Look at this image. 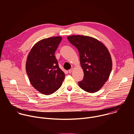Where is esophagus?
<instances>
[{"instance_id":"obj_1","label":"esophagus","mask_w":134,"mask_h":134,"mask_svg":"<svg viewBox=\"0 0 134 134\" xmlns=\"http://www.w3.org/2000/svg\"><path fill=\"white\" fill-rule=\"evenodd\" d=\"M72 70H73V69H72V68H71V69H69V70H68V72H69V74H71V72L72 71Z\"/></svg>"}]
</instances>
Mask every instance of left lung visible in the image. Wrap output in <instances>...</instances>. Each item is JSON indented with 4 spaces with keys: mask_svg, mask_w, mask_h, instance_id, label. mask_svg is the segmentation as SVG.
Segmentation results:
<instances>
[{
    "mask_svg": "<svg viewBox=\"0 0 134 134\" xmlns=\"http://www.w3.org/2000/svg\"><path fill=\"white\" fill-rule=\"evenodd\" d=\"M69 41L79 50L84 79L79 86L88 93L99 91L109 79L112 63L107 48L99 40L85 35L67 37Z\"/></svg>",
    "mask_w": 134,
    "mask_h": 134,
    "instance_id": "1",
    "label": "left lung"
}]
</instances>
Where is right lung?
<instances>
[{
	"label": "right lung",
	"instance_id": "1",
	"mask_svg": "<svg viewBox=\"0 0 134 134\" xmlns=\"http://www.w3.org/2000/svg\"><path fill=\"white\" fill-rule=\"evenodd\" d=\"M62 40L61 36H54L38 41L27 57L26 71L30 82L37 91L44 95L58 90L65 77L54 55Z\"/></svg>",
	"mask_w": 134,
	"mask_h": 134
}]
</instances>
